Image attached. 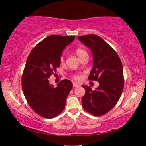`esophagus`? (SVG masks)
<instances>
[{
  "label": "esophagus",
  "instance_id": "obj_1",
  "mask_svg": "<svg viewBox=\"0 0 146 146\" xmlns=\"http://www.w3.org/2000/svg\"><path fill=\"white\" fill-rule=\"evenodd\" d=\"M73 86L74 88H76V87H78V86H80V85L74 82V83L73 84Z\"/></svg>",
  "mask_w": 146,
  "mask_h": 146
}]
</instances>
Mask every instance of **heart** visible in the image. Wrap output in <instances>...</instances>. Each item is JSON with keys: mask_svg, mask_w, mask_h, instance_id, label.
<instances>
[{"mask_svg": "<svg viewBox=\"0 0 146 146\" xmlns=\"http://www.w3.org/2000/svg\"><path fill=\"white\" fill-rule=\"evenodd\" d=\"M76 55H77L78 58H80L82 55H85V54H87V53H86V51L84 50V49H76ZM60 60H61V62H63V60H64V57H63V56H61ZM75 78L76 79H79V78H80V76L79 75H75Z\"/></svg>", "mask_w": 146, "mask_h": 146, "instance_id": "b5f03b06", "label": "heart"}]
</instances>
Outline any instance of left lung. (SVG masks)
I'll use <instances>...</instances> for the list:
<instances>
[{
  "mask_svg": "<svg viewBox=\"0 0 146 146\" xmlns=\"http://www.w3.org/2000/svg\"><path fill=\"white\" fill-rule=\"evenodd\" d=\"M78 40L90 49L93 66L88 78L97 80L95 90L82 85L86 93L82 99L84 110L94 116H101L116 105L122 93L123 67L119 56L111 47L97 35L78 36Z\"/></svg>",
  "mask_w": 146,
  "mask_h": 146,
  "instance_id": "1",
  "label": "left lung"
}]
</instances>
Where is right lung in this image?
Segmentation results:
<instances>
[{
	"label": "right lung",
	"mask_w": 146,
	"mask_h": 146,
	"mask_svg": "<svg viewBox=\"0 0 146 146\" xmlns=\"http://www.w3.org/2000/svg\"><path fill=\"white\" fill-rule=\"evenodd\" d=\"M75 38L57 35L49 36L34 47L27 58L22 88L29 105L41 117L54 118L65 108L72 82L63 80L54 88L48 78L60 66L63 50Z\"/></svg>",
	"instance_id": "add662e5"
}]
</instances>
